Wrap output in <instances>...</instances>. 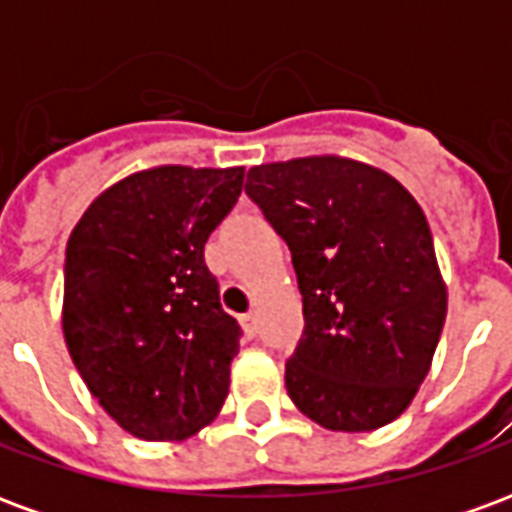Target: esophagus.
Instances as JSON below:
<instances>
[{
  "label": "esophagus",
  "instance_id": "1",
  "mask_svg": "<svg viewBox=\"0 0 512 512\" xmlns=\"http://www.w3.org/2000/svg\"><path fill=\"white\" fill-rule=\"evenodd\" d=\"M241 326H244V332L249 334V337H255V334H257V315H255V312H246V315H241Z\"/></svg>",
  "mask_w": 512,
  "mask_h": 512
}]
</instances>
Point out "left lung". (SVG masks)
I'll list each match as a JSON object with an SVG mask.
<instances>
[{"mask_svg":"<svg viewBox=\"0 0 512 512\" xmlns=\"http://www.w3.org/2000/svg\"><path fill=\"white\" fill-rule=\"evenodd\" d=\"M246 197L288 244L304 332L285 362L301 414L329 430L400 417L447 315L428 219L392 175L351 158L252 167Z\"/></svg>","mask_w":512,"mask_h":512,"instance_id":"8db88e82","label":"left lung"}]
</instances>
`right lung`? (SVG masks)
<instances>
[{
    "instance_id": "right-lung-1",
    "label": "right lung",
    "mask_w": 512,
    "mask_h": 512,
    "mask_svg": "<svg viewBox=\"0 0 512 512\" xmlns=\"http://www.w3.org/2000/svg\"><path fill=\"white\" fill-rule=\"evenodd\" d=\"M244 167H158L106 189L65 249L62 332L87 389L139 439H186L222 408L241 326L219 304L205 241Z\"/></svg>"
}]
</instances>
